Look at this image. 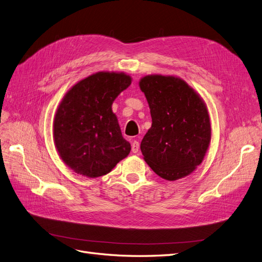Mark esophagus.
I'll return each mask as SVG.
<instances>
[{
	"instance_id": "esophagus-1",
	"label": "esophagus",
	"mask_w": 262,
	"mask_h": 262,
	"mask_svg": "<svg viewBox=\"0 0 262 262\" xmlns=\"http://www.w3.org/2000/svg\"><path fill=\"white\" fill-rule=\"evenodd\" d=\"M131 149L133 153H138L139 149H140V143L138 141H133L132 142V145H131Z\"/></svg>"
}]
</instances>
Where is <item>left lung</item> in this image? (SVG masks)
<instances>
[{
  "instance_id": "1",
  "label": "left lung",
  "mask_w": 262,
  "mask_h": 262,
  "mask_svg": "<svg viewBox=\"0 0 262 262\" xmlns=\"http://www.w3.org/2000/svg\"><path fill=\"white\" fill-rule=\"evenodd\" d=\"M152 117V126L141 142L145 162L158 176L177 180L203 161L211 140L207 107L178 77L147 75L140 82Z\"/></svg>"
}]
</instances>
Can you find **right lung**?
<instances>
[{"label": "right lung", "instance_id": "obj_1", "mask_svg": "<svg viewBox=\"0 0 262 262\" xmlns=\"http://www.w3.org/2000/svg\"><path fill=\"white\" fill-rule=\"evenodd\" d=\"M131 84L124 73L98 72L71 89L53 122L58 152L80 175L104 176L128 156L131 145L123 139L112 105Z\"/></svg>", "mask_w": 262, "mask_h": 262}]
</instances>
